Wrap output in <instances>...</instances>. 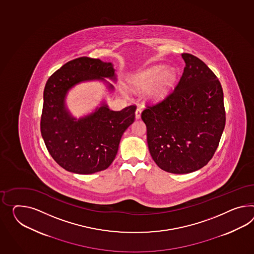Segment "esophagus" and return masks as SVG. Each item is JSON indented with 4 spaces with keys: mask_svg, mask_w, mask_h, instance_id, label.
I'll return each mask as SVG.
<instances>
[{
    "mask_svg": "<svg viewBox=\"0 0 254 254\" xmlns=\"http://www.w3.org/2000/svg\"><path fill=\"white\" fill-rule=\"evenodd\" d=\"M141 113H142L141 108H137L136 111H135V119L136 120H139L141 118Z\"/></svg>",
    "mask_w": 254,
    "mask_h": 254,
    "instance_id": "1",
    "label": "esophagus"
}]
</instances>
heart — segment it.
<instances>
[{"mask_svg":"<svg viewBox=\"0 0 254 254\" xmlns=\"http://www.w3.org/2000/svg\"><path fill=\"white\" fill-rule=\"evenodd\" d=\"M176 70L174 68H168L161 64L153 65L134 74L131 80V86L139 90H147V96L151 100L158 101L165 98L176 81Z\"/></svg>","mask_w":254,"mask_h":254,"instance_id":"obj_1","label":"heart"}]
</instances>
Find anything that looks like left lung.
Here are the masks:
<instances>
[{"label":"left lung","instance_id":"left-lung-1","mask_svg":"<svg viewBox=\"0 0 254 254\" xmlns=\"http://www.w3.org/2000/svg\"><path fill=\"white\" fill-rule=\"evenodd\" d=\"M185 67L174 90L142 112L150 154L160 169L187 174L213 157L226 124L224 95L200 59L182 53Z\"/></svg>","mask_w":254,"mask_h":254}]
</instances>
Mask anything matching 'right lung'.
<instances>
[{
	"mask_svg": "<svg viewBox=\"0 0 254 254\" xmlns=\"http://www.w3.org/2000/svg\"><path fill=\"white\" fill-rule=\"evenodd\" d=\"M117 75L111 63L80 57L68 62L46 83L40 121L41 135L52 158L76 174H92L108 169L117 155L124 131L134 122L136 107L111 111L103 101L90 114L73 117L65 98L74 85L87 81H101L110 91Z\"/></svg>",
	"mask_w": 254,
	"mask_h": 254,
	"instance_id": "add662e5",
	"label": "right lung"
}]
</instances>
